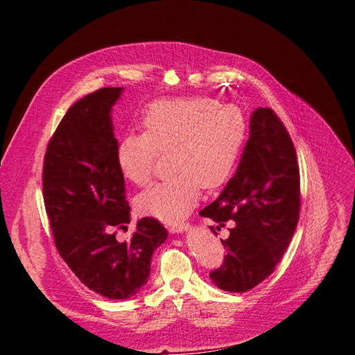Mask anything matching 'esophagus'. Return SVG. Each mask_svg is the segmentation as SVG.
<instances>
[{
	"label": "esophagus",
	"instance_id": "1",
	"mask_svg": "<svg viewBox=\"0 0 355 355\" xmlns=\"http://www.w3.org/2000/svg\"><path fill=\"white\" fill-rule=\"evenodd\" d=\"M187 228H188V223H185V222H176L173 225H170V232L179 234V232H184Z\"/></svg>",
	"mask_w": 355,
	"mask_h": 355
}]
</instances>
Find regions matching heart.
<instances>
[{
	"instance_id": "b5f03b06",
	"label": "heart",
	"mask_w": 355,
	"mask_h": 355,
	"mask_svg": "<svg viewBox=\"0 0 355 355\" xmlns=\"http://www.w3.org/2000/svg\"><path fill=\"white\" fill-rule=\"evenodd\" d=\"M142 133H124L115 148L120 175L136 187L153 178L158 154H168V179L136 198L137 210L164 222L185 218L201 187L227 184L240 161L247 137L243 112L211 98L166 99L148 105L141 115Z\"/></svg>"
}]
</instances>
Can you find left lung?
<instances>
[{
    "instance_id": "obj_1",
    "label": "left lung",
    "mask_w": 355,
    "mask_h": 355,
    "mask_svg": "<svg viewBox=\"0 0 355 355\" xmlns=\"http://www.w3.org/2000/svg\"><path fill=\"white\" fill-rule=\"evenodd\" d=\"M235 175L200 214L219 223L234 220L223 263L210 272L227 292L243 293L275 270L296 230L300 178L295 145L271 108H257ZM210 230L214 231L213 227Z\"/></svg>"
}]
</instances>
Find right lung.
<instances>
[{"label":"right lung","instance_id":"obj_1","mask_svg":"<svg viewBox=\"0 0 355 355\" xmlns=\"http://www.w3.org/2000/svg\"><path fill=\"white\" fill-rule=\"evenodd\" d=\"M121 93L105 87L75 102L51 136L42 167L59 254L83 284L110 299L132 297L148 283L153 253L167 239L154 218L139 220L128 241L115 239V230L130 223L111 120Z\"/></svg>","mask_w":355,"mask_h":355}]
</instances>
